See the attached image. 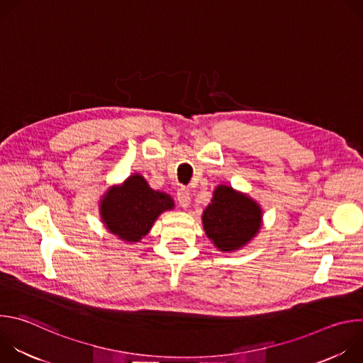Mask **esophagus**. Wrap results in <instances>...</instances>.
<instances>
[{
  "label": "esophagus",
  "mask_w": 363,
  "mask_h": 363,
  "mask_svg": "<svg viewBox=\"0 0 363 363\" xmlns=\"http://www.w3.org/2000/svg\"><path fill=\"white\" fill-rule=\"evenodd\" d=\"M177 199H178V202H179V205L182 206V208H188L189 202H191V196H189L188 189L179 188L178 192H177Z\"/></svg>",
  "instance_id": "34e87169"
}]
</instances>
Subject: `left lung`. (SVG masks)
Segmentation results:
<instances>
[{"label": "left lung", "mask_w": 363, "mask_h": 363, "mask_svg": "<svg viewBox=\"0 0 363 363\" xmlns=\"http://www.w3.org/2000/svg\"><path fill=\"white\" fill-rule=\"evenodd\" d=\"M203 230L220 251H233L247 244L260 230L262 210L251 198L221 185L203 214Z\"/></svg>", "instance_id": "1"}]
</instances>
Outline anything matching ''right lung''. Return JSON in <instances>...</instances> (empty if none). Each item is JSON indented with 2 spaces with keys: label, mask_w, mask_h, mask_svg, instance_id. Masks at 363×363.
I'll list each match as a JSON object with an SVG mask.
<instances>
[{
  "label": "right lung",
  "mask_w": 363,
  "mask_h": 363,
  "mask_svg": "<svg viewBox=\"0 0 363 363\" xmlns=\"http://www.w3.org/2000/svg\"><path fill=\"white\" fill-rule=\"evenodd\" d=\"M172 206L169 195L153 191L140 175H133L101 199L100 213L112 234L135 242L149 233L161 213Z\"/></svg>",
  "instance_id": "right-lung-1"
}]
</instances>
